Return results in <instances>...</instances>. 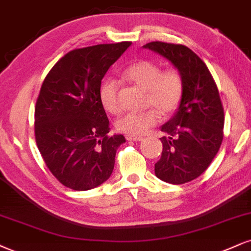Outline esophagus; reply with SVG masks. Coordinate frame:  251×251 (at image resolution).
Wrapping results in <instances>:
<instances>
[{
    "instance_id": "obj_1",
    "label": "esophagus",
    "mask_w": 251,
    "mask_h": 251,
    "mask_svg": "<svg viewBox=\"0 0 251 251\" xmlns=\"http://www.w3.org/2000/svg\"><path fill=\"white\" fill-rule=\"evenodd\" d=\"M127 140H133V141H140L143 140V135H134V134H127L126 135Z\"/></svg>"
}]
</instances>
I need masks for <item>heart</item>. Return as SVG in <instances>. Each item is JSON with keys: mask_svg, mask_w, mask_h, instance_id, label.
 Segmentation results:
<instances>
[{"mask_svg": "<svg viewBox=\"0 0 251 251\" xmlns=\"http://www.w3.org/2000/svg\"><path fill=\"white\" fill-rule=\"evenodd\" d=\"M124 78L144 90L146 93L145 105L151 107L144 112L128 113L123 117L117 123L118 129L123 133L144 134L159 123L160 113L168 117L179 108L185 85L182 75L175 66H168L161 70V66L156 62L141 59L126 69ZM100 100L107 112L112 114L122 112L116 81L107 80L102 84Z\"/></svg>", "mask_w": 251, "mask_h": 251, "instance_id": "obj_1", "label": "heart"}]
</instances>
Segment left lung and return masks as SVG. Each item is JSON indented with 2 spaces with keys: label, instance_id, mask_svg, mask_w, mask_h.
<instances>
[{
  "label": "left lung",
  "instance_id": "obj_1",
  "mask_svg": "<svg viewBox=\"0 0 251 251\" xmlns=\"http://www.w3.org/2000/svg\"><path fill=\"white\" fill-rule=\"evenodd\" d=\"M164 56L183 78L179 110L161 131V158L155 164L156 177L182 185L206 172L223 140L225 112L216 83L203 60L182 44L151 42L144 45Z\"/></svg>",
  "mask_w": 251,
  "mask_h": 251
}]
</instances>
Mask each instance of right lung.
<instances>
[{"label": "right lung", "mask_w": 251, "mask_h": 251, "mask_svg": "<svg viewBox=\"0 0 251 251\" xmlns=\"http://www.w3.org/2000/svg\"><path fill=\"white\" fill-rule=\"evenodd\" d=\"M132 42L75 49L47 75L35 106V139L62 185L87 191L112 174L123 134L110 135L100 100L101 79Z\"/></svg>", "instance_id": "right-lung-1"}]
</instances>
